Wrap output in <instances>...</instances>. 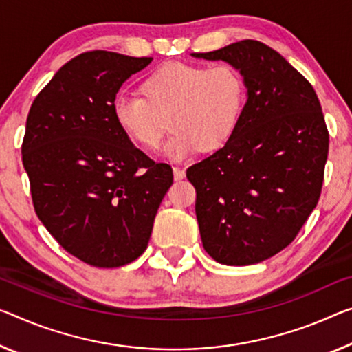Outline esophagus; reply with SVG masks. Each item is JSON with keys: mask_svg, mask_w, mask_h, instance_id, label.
Wrapping results in <instances>:
<instances>
[{"mask_svg": "<svg viewBox=\"0 0 352 352\" xmlns=\"http://www.w3.org/2000/svg\"><path fill=\"white\" fill-rule=\"evenodd\" d=\"M173 175H175L176 181H181V179H184V177H186V170L179 168V166H175V168H173Z\"/></svg>", "mask_w": 352, "mask_h": 352, "instance_id": "34e87169", "label": "esophagus"}]
</instances>
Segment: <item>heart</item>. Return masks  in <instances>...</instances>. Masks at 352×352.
Masks as SVG:
<instances>
[{
  "label": "heart",
  "instance_id": "b5f03b06",
  "mask_svg": "<svg viewBox=\"0 0 352 352\" xmlns=\"http://www.w3.org/2000/svg\"><path fill=\"white\" fill-rule=\"evenodd\" d=\"M142 91L143 96L120 93L115 97V122L132 142L159 149L166 132L162 116L173 113L171 127L176 132L165 155L176 162L201 149L214 153L223 148L239 127L245 105L244 78L228 64H164L144 80Z\"/></svg>",
  "mask_w": 352,
  "mask_h": 352
}]
</instances>
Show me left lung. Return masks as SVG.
Returning <instances> with one entry per match:
<instances>
[{
	"label": "left lung",
	"instance_id": "1",
	"mask_svg": "<svg viewBox=\"0 0 352 352\" xmlns=\"http://www.w3.org/2000/svg\"><path fill=\"white\" fill-rule=\"evenodd\" d=\"M192 56L228 63L247 88L232 138L187 170L203 247L226 266L261 263L294 241L320 199L329 153L321 104L304 75L263 42Z\"/></svg>",
	"mask_w": 352,
	"mask_h": 352
}]
</instances>
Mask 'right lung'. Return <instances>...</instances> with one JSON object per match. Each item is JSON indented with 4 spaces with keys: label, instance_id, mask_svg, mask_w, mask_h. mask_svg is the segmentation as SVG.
Wrapping results in <instances>:
<instances>
[{
    "label": "right lung",
    "instance_id": "1",
    "mask_svg": "<svg viewBox=\"0 0 352 352\" xmlns=\"http://www.w3.org/2000/svg\"><path fill=\"white\" fill-rule=\"evenodd\" d=\"M153 58L94 50L70 59L32 102L21 144L37 217L70 255L120 267L148 247L173 170L132 144L113 100Z\"/></svg>",
    "mask_w": 352,
    "mask_h": 352
}]
</instances>
